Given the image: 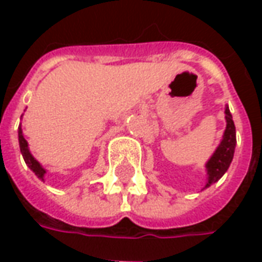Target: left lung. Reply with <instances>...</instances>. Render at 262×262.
Wrapping results in <instances>:
<instances>
[{"instance_id": "obj_1", "label": "left lung", "mask_w": 262, "mask_h": 262, "mask_svg": "<svg viewBox=\"0 0 262 262\" xmlns=\"http://www.w3.org/2000/svg\"><path fill=\"white\" fill-rule=\"evenodd\" d=\"M226 130L223 135V140L220 143V146L217 150L214 151V154L210 157V160L206 164L208 168V184L206 188L213 184V182L219 181L222 176L225 174L229 165H230L231 160H233V154H234V147H236V127H234V122L231 118V114L229 108H226Z\"/></svg>"}]
</instances>
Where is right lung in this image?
<instances>
[{"mask_svg": "<svg viewBox=\"0 0 262 262\" xmlns=\"http://www.w3.org/2000/svg\"><path fill=\"white\" fill-rule=\"evenodd\" d=\"M18 137H19V147H20V153L24 156V160H25V163L28 164V167L31 168L35 174L37 176V178H40L43 180V176H45V172L46 171L43 170L42 165L37 163L36 160L32 157V154L29 153V150H28V142L25 140V137L22 135V130H20L19 127V132H18Z\"/></svg>", "mask_w": 262, "mask_h": 262, "instance_id": "1", "label": "right lung"}]
</instances>
